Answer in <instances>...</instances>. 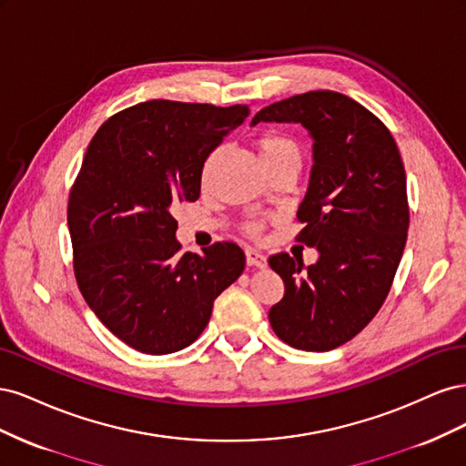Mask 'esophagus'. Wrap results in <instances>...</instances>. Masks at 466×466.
Returning a JSON list of instances; mask_svg holds the SVG:
<instances>
[{"mask_svg": "<svg viewBox=\"0 0 466 466\" xmlns=\"http://www.w3.org/2000/svg\"><path fill=\"white\" fill-rule=\"evenodd\" d=\"M245 257H247V264L248 266H257V268H266V257L262 255V252H258V250H255V248H247V252H245Z\"/></svg>", "mask_w": 466, "mask_h": 466, "instance_id": "34e87169", "label": "esophagus"}]
</instances>
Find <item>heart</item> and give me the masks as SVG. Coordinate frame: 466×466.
Segmentation results:
<instances>
[{
  "label": "heart",
  "mask_w": 466,
  "mask_h": 466,
  "mask_svg": "<svg viewBox=\"0 0 466 466\" xmlns=\"http://www.w3.org/2000/svg\"><path fill=\"white\" fill-rule=\"evenodd\" d=\"M255 147L260 155L264 168H272L276 165H284V163H295L301 167V147L291 136L284 132H278V130L262 132L255 139ZM245 231L248 235H258L262 231V223L248 221L245 223Z\"/></svg>",
  "instance_id": "heart-1"
}]
</instances>
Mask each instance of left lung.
Returning a JSON list of instances; mask_svg holds the SVG:
<instances>
[{
    "instance_id": "left-lung-1",
    "label": "left lung",
    "mask_w": 466,
    "mask_h": 466,
    "mask_svg": "<svg viewBox=\"0 0 466 466\" xmlns=\"http://www.w3.org/2000/svg\"><path fill=\"white\" fill-rule=\"evenodd\" d=\"M258 122H298L313 137V168L298 209V241L319 260L270 257L284 298L268 319L279 340L329 351L360 334L390 291L406 245V173L387 126L354 98L309 91L257 112Z\"/></svg>"
}]
</instances>
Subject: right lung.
I'll return each mask as SVG.
<instances>
[{
	"label": "right lung",
	"instance_id": "1",
	"mask_svg": "<svg viewBox=\"0 0 466 466\" xmlns=\"http://www.w3.org/2000/svg\"><path fill=\"white\" fill-rule=\"evenodd\" d=\"M248 112L139 103L110 116L83 157L67 204L77 286L98 320L142 354L190 346L245 270V252L229 241L180 255L171 208L198 200L204 161Z\"/></svg>",
	"mask_w": 466,
	"mask_h": 466
}]
</instances>
